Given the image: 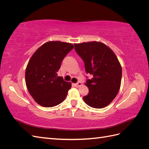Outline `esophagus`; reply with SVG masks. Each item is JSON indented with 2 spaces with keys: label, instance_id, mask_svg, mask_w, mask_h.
<instances>
[{
  "label": "esophagus",
  "instance_id": "1",
  "mask_svg": "<svg viewBox=\"0 0 149 149\" xmlns=\"http://www.w3.org/2000/svg\"><path fill=\"white\" fill-rule=\"evenodd\" d=\"M81 85H82V83L80 82V81H78L77 83L74 84V86H76V88H79V87H80Z\"/></svg>",
  "mask_w": 149,
  "mask_h": 149
}]
</instances>
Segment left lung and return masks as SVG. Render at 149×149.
Instances as JSON below:
<instances>
[{
	"instance_id": "obj_1",
	"label": "left lung",
	"mask_w": 149,
	"mask_h": 149,
	"mask_svg": "<svg viewBox=\"0 0 149 149\" xmlns=\"http://www.w3.org/2000/svg\"><path fill=\"white\" fill-rule=\"evenodd\" d=\"M75 50L84 63L87 73L93 75L85 85L89 89L84 102L93 108L105 107L114 100L121 84L122 67L113 51L102 42L74 43Z\"/></svg>"
}]
</instances>
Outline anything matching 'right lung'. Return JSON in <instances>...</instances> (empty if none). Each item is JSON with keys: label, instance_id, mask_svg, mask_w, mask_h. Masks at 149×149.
<instances>
[{"label": "right lung", "instance_id": "obj_1", "mask_svg": "<svg viewBox=\"0 0 149 149\" xmlns=\"http://www.w3.org/2000/svg\"><path fill=\"white\" fill-rule=\"evenodd\" d=\"M73 48L70 43L48 42L30 58L25 70V83L30 95L39 105L51 107L65 100L71 83L58 76L57 72L63 58Z\"/></svg>", "mask_w": 149, "mask_h": 149}]
</instances>
